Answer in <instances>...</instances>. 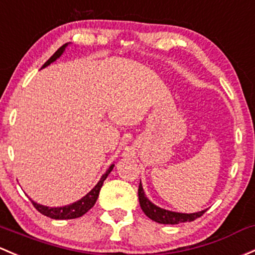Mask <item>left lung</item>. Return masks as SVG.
<instances>
[{"label": "left lung", "mask_w": 255, "mask_h": 255, "mask_svg": "<svg viewBox=\"0 0 255 255\" xmlns=\"http://www.w3.org/2000/svg\"><path fill=\"white\" fill-rule=\"evenodd\" d=\"M138 197H139V204H140L141 210L144 211L146 216L149 219H151L152 221L157 222V224H163V225H177L181 224V222H191L194 221L195 219L200 218L203 214L205 213V210L198 211V213H176V211L166 210V209L160 208V206L155 205L154 203L150 202L148 197L145 195L143 186H141V182L139 184L138 189Z\"/></svg>", "instance_id": "obj_1"}]
</instances>
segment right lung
Here are the masks:
<instances>
[{
	"instance_id": "1",
	"label": "right lung",
	"mask_w": 255,
	"mask_h": 255,
	"mask_svg": "<svg viewBox=\"0 0 255 255\" xmlns=\"http://www.w3.org/2000/svg\"><path fill=\"white\" fill-rule=\"evenodd\" d=\"M69 44H71V42H67V44L62 45V46L56 51V52L51 56L49 60L45 62L44 66H42V68L50 66V64L52 62H55L57 58H60L61 56H62V53L64 52V50H66V47L68 46ZM114 166H115V163H112V165L107 168L106 172L101 176L100 181L96 183V186L94 187L92 191H90L89 193H87V194H85L83 198H80L79 200L72 203V204L57 206V208H56V206H46V205L39 204V203L34 202V200L30 199L31 203H33V205L35 206V209L39 211V213H41L42 215L47 216V218L55 219V220H69V219L80 218V216L84 215L85 213H88V211H89L90 209L94 206V204L96 203V200H98V197H99V193H100L101 187H103V184H104V181H105L106 177L110 175V172L114 170Z\"/></svg>"
}]
</instances>
